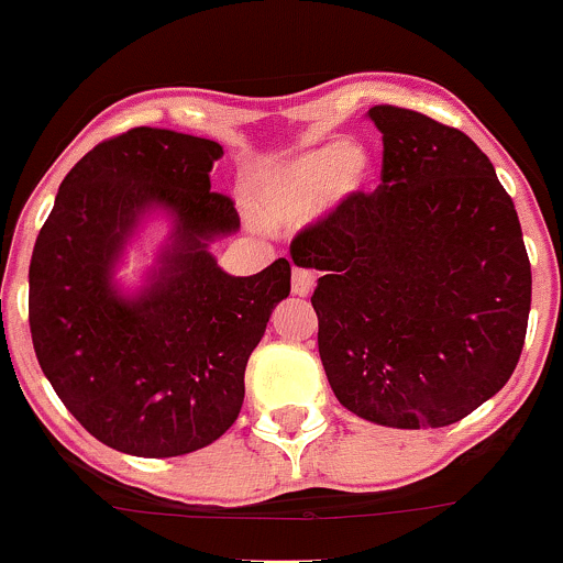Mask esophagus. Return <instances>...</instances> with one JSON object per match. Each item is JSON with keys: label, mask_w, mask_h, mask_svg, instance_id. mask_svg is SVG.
<instances>
[{"label": "esophagus", "mask_w": 563, "mask_h": 563, "mask_svg": "<svg viewBox=\"0 0 563 563\" xmlns=\"http://www.w3.org/2000/svg\"><path fill=\"white\" fill-rule=\"evenodd\" d=\"M316 286V275L308 269H299V266H294V275H291V288L297 297H308L310 291H313Z\"/></svg>", "instance_id": "obj_1"}]
</instances>
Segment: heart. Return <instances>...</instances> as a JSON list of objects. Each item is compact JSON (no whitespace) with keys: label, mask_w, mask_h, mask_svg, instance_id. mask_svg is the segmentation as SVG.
Listing matches in <instances>:
<instances>
[{"label":"heart","mask_w":563,"mask_h":563,"mask_svg":"<svg viewBox=\"0 0 563 563\" xmlns=\"http://www.w3.org/2000/svg\"><path fill=\"white\" fill-rule=\"evenodd\" d=\"M371 178V159L363 148L343 140L316 145L250 181V203L264 225H294L313 214L327 198H352Z\"/></svg>","instance_id":"b5f03b06"}]
</instances>
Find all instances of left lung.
Wrapping results in <instances>:
<instances>
[{"label": "left lung", "mask_w": 563, "mask_h": 563, "mask_svg": "<svg viewBox=\"0 0 563 563\" xmlns=\"http://www.w3.org/2000/svg\"><path fill=\"white\" fill-rule=\"evenodd\" d=\"M382 184L343 198L291 242L319 269V354L338 401L393 429L456 423L515 374L531 261L493 162L460 129L368 109Z\"/></svg>", "instance_id": "8db88e82"}]
</instances>
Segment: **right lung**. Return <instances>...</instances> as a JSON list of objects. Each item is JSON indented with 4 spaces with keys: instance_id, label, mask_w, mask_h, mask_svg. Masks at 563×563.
I'll list each match as a JSON object with an SVG mask.
<instances>
[{
    "instance_id": "add662e5",
    "label": "right lung",
    "mask_w": 563,
    "mask_h": 563,
    "mask_svg": "<svg viewBox=\"0 0 563 563\" xmlns=\"http://www.w3.org/2000/svg\"><path fill=\"white\" fill-rule=\"evenodd\" d=\"M222 145L140 125L98 143L59 184L30 264L37 363L81 427L131 456H181L233 427L244 368L291 266L233 277L209 244L239 231L211 192ZM165 210L174 231L146 286L123 295L113 266L139 222Z\"/></svg>"
}]
</instances>
